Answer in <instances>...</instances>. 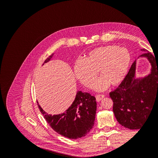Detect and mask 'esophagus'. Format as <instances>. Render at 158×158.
<instances>
[{"label": "esophagus", "instance_id": "1", "mask_svg": "<svg viewBox=\"0 0 158 158\" xmlns=\"http://www.w3.org/2000/svg\"><path fill=\"white\" fill-rule=\"evenodd\" d=\"M105 97V95L103 94H97L95 95V98H96V101L99 102Z\"/></svg>", "mask_w": 158, "mask_h": 158}]
</instances>
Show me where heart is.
Segmentation results:
<instances>
[{
	"mask_svg": "<svg viewBox=\"0 0 158 158\" xmlns=\"http://www.w3.org/2000/svg\"><path fill=\"white\" fill-rule=\"evenodd\" d=\"M127 49L109 45L91 51L85 60L76 62L74 71L76 78L87 88H92L99 71L102 77L94 85L99 91L106 89L109 85L116 86L125 79L131 63Z\"/></svg>",
	"mask_w": 158,
	"mask_h": 158,
	"instance_id": "heart-1",
	"label": "heart"
}]
</instances>
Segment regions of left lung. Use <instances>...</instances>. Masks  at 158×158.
I'll return each instance as SVG.
<instances>
[{"label":"left lung","instance_id":"left-lung-1","mask_svg":"<svg viewBox=\"0 0 158 158\" xmlns=\"http://www.w3.org/2000/svg\"><path fill=\"white\" fill-rule=\"evenodd\" d=\"M141 56L147 57L150 62L151 74L144 78L135 79V61L118 88L109 93L117 121L132 130L140 128L149 116L154 102H158V61L150 52H144Z\"/></svg>","mask_w":158,"mask_h":158}]
</instances>
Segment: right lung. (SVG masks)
I'll return each mask as SVG.
<instances>
[{
  "mask_svg": "<svg viewBox=\"0 0 158 158\" xmlns=\"http://www.w3.org/2000/svg\"><path fill=\"white\" fill-rule=\"evenodd\" d=\"M53 54L45 60L49 61ZM37 103L41 113L50 127L59 135L70 139H78L87 135L94 127L97 103L95 98L81 91L76 94L73 103L66 111L59 114H48Z\"/></svg>",
  "mask_w": 158,
  "mask_h": 158,
  "instance_id": "obj_1",
  "label": "right lung"
}]
</instances>
